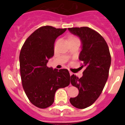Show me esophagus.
Instances as JSON below:
<instances>
[{"label": "esophagus", "mask_w": 125, "mask_h": 125, "mask_svg": "<svg viewBox=\"0 0 125 125\" xmlns=\"http://www.w3.org/2000/svg\"><path fill=\"white\" fill-rule=\"evenodd\" d=\"M69 74H70V75H71H71L73 74V73L71 72V71H69Z\"/></svg>", "instance_id": "esophagus-1"}]
</instances>
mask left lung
Returning <instances> with one entry per match:
<instances>
[{
  "label": "left lung",
  "mask_w": 125,
  "mask_h": 125,
  "mask_svg": "<svg viewBox=\"0 0 125 125\" xmlns=\"http://www.w3.org/2000/svg\"><path fill=\"white\" fill-rule=\"evenodd\" d=\"M81 42L79 59L83 62L86 69L83 76H71V84L79 90L75 98H70L73 106L84 109L92 105L100 96L105 86L111 65V55L106 42L96 31L88 27L68 28Z\"/></svg>",
  "instance_id": "obj_1"
}]
</instances>
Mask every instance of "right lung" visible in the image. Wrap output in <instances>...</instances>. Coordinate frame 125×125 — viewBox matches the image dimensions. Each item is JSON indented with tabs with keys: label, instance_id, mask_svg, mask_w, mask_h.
Returning <instances> with one entry per match:
<instances>
[{
	"label": "right lung",
	"instance_id": "obj_1",
	"mask_svg": "<svg viewBox=\"0 0 125 125\" xmlns=\"http://www.w3.org/2000/svg\"><path fill=\"white\" fill-rule=\"evenodd\" d=\"M66 29L43 26L27 39L19 56L22 84L27 98L34 106L46 108L52 104L56 91L69 86L68 69H53L47 63L54 54L56 38Z\"/></svg>",
	"mask_w": 125,
	"mask_h": 125
}]
</instances>
